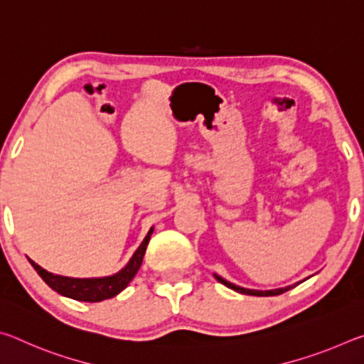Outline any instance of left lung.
<instances>
[{
  "mask_svg": "<svg viewBox=\"0 0 364 364\" xmlns=\"http://www.w3.org/2000/svg\"><path fill=\"white\" fill-rule=\"evenodd\" d=\"M215 278H217V281H220L221 284H225L226 287L232 289V291L241 292V294H245V295H257V297H269V295H279V294L286 292V291H289V289H292L294 286L299 284V282H297V284H294V286H287V287H281V289H273V291H255V289H244V287H239L236 284H232V282H228L226 279H223L218 274H215Z\"/></svg>",
  "mask_w": 364,
  "mask_h": 364,
  "instance_id": "1",
  "label": "left lung"
}]
</instances>
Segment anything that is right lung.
Instances as JSON below:
<instances>
[{
	"label": "right lung",
	"instance_id": "add662e5",
	"mask_svg": "<svg viewBox=\"0 0 364 364\" xmlns=\"http://www.w3.org/2000/svg\"><path fill=\"white\" fill-rule=\"evenodd\" d=\"M154 228H151L144 241L141 242L139 247L134 252L130 262L127 263L125 268H122L119 273L112 276H106V278H88V279H80V278H67V276H59L48 273L46 269H43L40 264H36L33 260L28 262L32 263L36 273L40 274V278L46 282V284L56 291L58 294L64 295V297H70L73 300L80 301H101L106 299H112L117 294H120L125 289L130 281L134 278V274L138 273V269L143 263V257L146 254V247L149 244L151 234Z\"/></svg>",
	"mask_w": 364,
	"mask_h": 364
}]
</instances>
